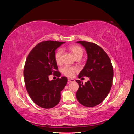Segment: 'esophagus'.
Here are the masks:
<instances>
[{"instance_id":"1","label":"esophagus","mask_w":134,"mask_h":134,"mask_svg":"<svg viewBox=\"0 0 134 134\" xmlns=\"http://www.w3.org/2000/svg\"><path fill=\"white\" fill-rule=\"evenodd\" d=\"M68 81L69 82H72V81H74V80L72 79H68Z\"/></svg>"}]
</instances>
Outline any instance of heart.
Wrapping results in <instances>:
<instances>
[{
    "instance_id": "b5f03b06",
    "label": "heart",
    "mask_w": 134,
    "mask_h": 134,
    "mask_svg": "<svg viewBox=\"0 0 134 134\" xmlns=\"http://www.w3.org/2000/svg\"><path fill=\"white\" fill-rule=\"evenodd\" d=\"M69 49L76 59L81 58L83 55L84 52L83 49L79 45H72L69 47ZM63 54V51L62 48H59L55 51V54H54V58H55L57 64H60L62 63ZM77 69L75 67L65 66L62 69V71L65 76L67 77H72L73 76L74 72Z\"/></svg>"
}]
</instances>
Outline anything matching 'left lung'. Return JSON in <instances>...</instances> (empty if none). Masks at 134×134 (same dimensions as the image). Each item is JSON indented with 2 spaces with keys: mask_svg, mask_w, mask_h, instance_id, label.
<instances>
[{
  "mask_svg": "<svg viewBox=\"0 0 134 134\" xmlns=\"http://www.w3.org/2000/svg\"><path fill=\"white\" fill-rule=\"evenodd\" d=\"M85 48L87 59L78 77L86 76L89 80L83 84L77 80L79 87L76 93L79 102L86 107H93L102 102L112 87L113 70L105 51L99 45L87 41H77Z\"/></svg>",
  "mask_w": 134,
  "mask_h": 134,
  "instance_id": "1",
  "label": "left lung"
}]
</instances>
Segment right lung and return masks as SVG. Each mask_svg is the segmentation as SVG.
Masks as SVG:
<instances>
[{
	"mask_svg": "<svg viewBox=\"0 0 134 134\" xmlns=\"http://www.w3.org/2000/svg\"><path fill=\"white\" fill-rule=\"evenodd\" d=\"M65 42L46 41L32 49L25 64L24 77L26 89L36 105L49 109L60 102L61 92L67 83L65 77L49 80L52 74L61 75L54 58L55 50Z\"/></svg>",
	"mask_w": 134,
	"mask_h": 134,
	"instance_id": "obj_1",
	"label": "right lung"
}]
</instances>
